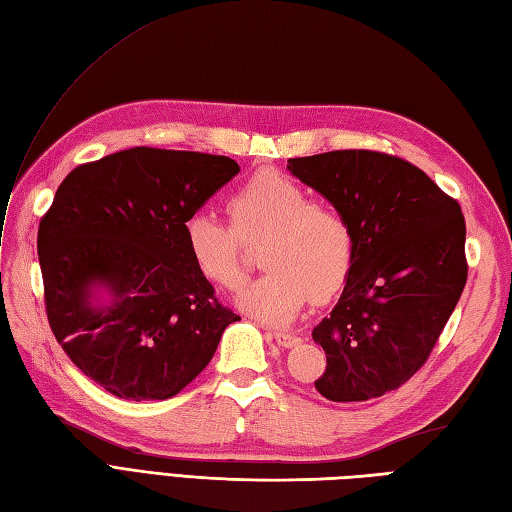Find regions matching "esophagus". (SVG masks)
<instances>
[{
    "instance_id": "obj_1",
    "label": "esophagus",
    "mask_w": 512,
    "mask_h": 512,
    "mask_svg": "<svg viewBox=\"0 0 512 512\" xmlns=\"http://www.w3.org/2000/svg\"><path fill=\"white\" fill-rule=\"evenodd\" d=\"M273 339L282 347H293L299 343V336L293 332H273Z\"/></svg>"
}]
</instances>
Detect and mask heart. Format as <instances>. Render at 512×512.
Segmentation results:
<instances>
[{
    "mask_svg": "<svg viewBox=\"0 0 512 512\" xmlns=\"http://www.w3.org/2000/svg\"><path fill=\"white\" fill-rule=\"evenodd\" d=\"M232 223L195 210L182 239L195 271L210 284L234 289L243 280V243H260L263 276L236 295L243 313L265 323H289L308 297H330L350 273L354 230L339 208L313 202L302 184L276 171L249 178L228 202Z\"/></svg>",
    "mask_w": 512,
    "mask_h": 512,
    "instance_id": "obj_1",
    "label": "heart"
}]
</instances>
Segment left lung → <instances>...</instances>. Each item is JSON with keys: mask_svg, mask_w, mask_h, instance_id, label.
I'll list each match as a JSON object with an SVG mask.
<instances>
[{"mask_svg": "<svg viewBox=\"0 0 512 512\" xmlns=\"http://www.w3.org/2000/svg\"><path fill=\"white\" fill-rule=\"evenodd\" d=\"M295 178L339 208L354 260L313 339L326 352L315 389L332 402H367L415 376L467 282L465 217L410 162L369 149L289 158Z\"/></svg>", "mask_w": 512, "mask_h": 512, "instance_id": "obj_1", "label": "left lung"}]
</instances>
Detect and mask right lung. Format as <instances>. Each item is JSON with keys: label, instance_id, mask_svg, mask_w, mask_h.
Here are the masks:
<instances>
[{"label": "right lung", "instance_id": "add662e5", "mask_svg": "<svg viewBox=\"0 0 512 512\" xmlns=\"http://www.w3.org/2000/svg\"><path fill=\"white\" fill-rule=\"evenodd\" d=\"M236 173L228 156L132 147L58 186L36 241L47 319L71 363L108 393L178 395L241 319L217 302L182 239L184 219Z\"/></svg>", "mask_w": 512, "mask_h": 512}]
</instances>
